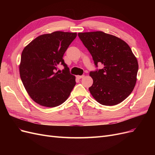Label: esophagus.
Masks as SVG:
<instances>
[{
	"mask_svg": "<svg viewBox=\"0 0 155 155\" xmlns=\"http://www.w3.org/2000/svg\"><path fill=\"white\" fill-rule=\"evenodd\" d=\"M76 77H77V78H78V79H81V78L85 77V76H84V75H83V76H77Z\"/></svg>",
	"mask_w": 155,
	"mask_h": 155,
	"instance_id": "obj_1",
	"label": "esophagus"
}]
</instances>
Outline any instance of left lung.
Masks as SVG:
<instances>
[{
  "label": "left lung",
  "mask_w": 155,
  "mask_h": 155,
  "mask_svg": "<svg viewBox=\"0 0 155 155\" xmlns=\"http://www.w3.org/2000/svg\"><path fill=\"white\" fill-rule=\"evenodd\" d=\"M78 36L102 69L91 72L93 79L89 91L103 105L120 104L132 92L137 83L138 63L124 41L103 31L79 33Z\"/></svg>",
  "instance_id": "1"
}]
</instances>
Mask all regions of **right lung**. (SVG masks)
<instances>
[{"label":"right lung","mask_w":155,"mask_h":155,"mask_svg":"<svg viewBox=\"0 0 155 155\" xmlns=\"http://www.w3.org/2000/svg\"><path fill=\"white\" fill-rule=\"evenodd\" d=\"M76 33L57 31L38 36L28 45L21 54L20 76L26 91L37 104L54 107L66 101L76 85L63 59ZM59 64L62 73L55 72Z\"/></svg>","instance_id":"add662e5"}]
</instances>
